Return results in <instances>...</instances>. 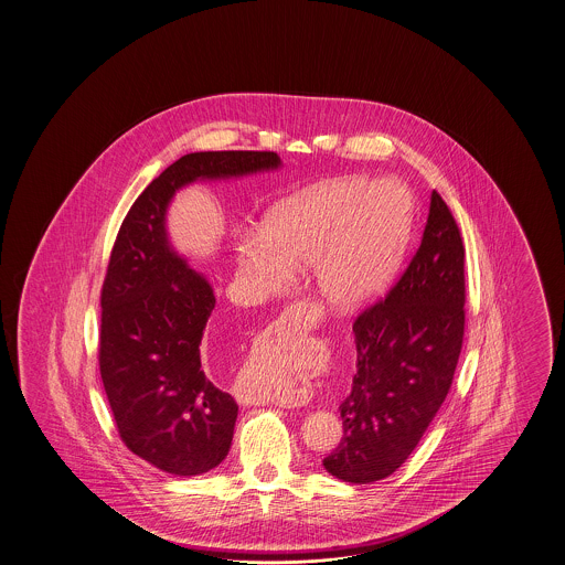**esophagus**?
Masks as SVG:
<instances>
[{"mask_svg":"<svg viewBox=\"0 0 565 565\" xmlns=\"http://www.w3.org/2000/svg\"><path fill=\"white\" fill-rule=\"evenodd\" d=\"M303 316L297 311H290V313H285V316H280L276 322H273V326H268L266 328V332H264V339H273V340H290V339H297L299 334H301V323H303V320H301ZM243 403L247 404H264V401L262 398H258V396H252V394H245V396H242Z\"/></svg>","mask_w":565,"mask_h":565,"instance_id":"obj_1","label":"esophagus"}]
</instances>
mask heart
Masks as SVG:
<instances>
[{"instance_id":"obj_1","label":"heart","mask_w":565,"mask_h":565,"mask_svg":"<svg viewBox=\"0 0 565 565\" xmlns=\"http://www.w3.org/2000/svg\"><path fill=\"white\" fill-rule=\"evenodd\" d=\"M415 231V200L394 179H330L276 202L262 231H245L239 268L268 292L282 287L287 265L313 266L328 306L359 309L375 301L403 266ZM276 398L273 384L256 387Z\"/></svg>"}]
</instances>
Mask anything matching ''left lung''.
I'll use <instances>...</instances> for the list:
<instances>
[{
    "instance_id": "8db88e82",
    "label": "left lung",
    "mask_w": 565,
    "mask_h": 565,
    "mask_svg": "<svg viewBox=\"0 0 565 565\" xmlns=\"http://www.w3.org/2000/svg\"><path fill=\"white\" fill-rule=\"evenodd\" d=\"M356 373L342 439L323 468L347 483L390 477L446 401L465 337V247L434 190L419 249L386 299L353 323Z\"/></svg>"
}]
</instances>
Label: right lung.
Returning <instances> with one entry per match:
<instances>
[{"label": "right lung", "instance_id": "right-lung-1", "mask_svg": "<svg viewBox=\"0 0 565 565\" xmlns=\"http://www.w3.org/2000/svg\"><path fill=\"white\" fill-rule=\"evenodd\" d=\"M280 167L276 152H190L138 195L115 239L100 295V377L124 444L162 472L195 477L218 467L239 411L202 365L216 297L171 243L167 212L195 181Z\"/></svg>", "mask_w": 565, "mask_h": 565}]
</instances>
